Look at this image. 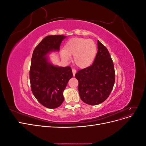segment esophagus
I'll return each instance as SVG.
<instances>
[{
  "mask_svg": "<svg viewBox=\"0 0 146 146\" xmlns=\"http://www.w3.org/2000/svg\"><path fill=\"white\" fill-rule=\"evenodd\" d=\"M72 73H73V76H74L75 74H76V70L75 69H72Z\"/></svg>",
  "mask_w": 146,
  "mask_h": 146,
  "instance_id": "obj_1",
  "label": "esophagus"
}]
</instances>
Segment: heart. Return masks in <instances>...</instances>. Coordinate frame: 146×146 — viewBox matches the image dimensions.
<instances>
[{
    "instance_id": "obj_1",
    "label": "heart",
    "mask_w": 146,
    "mask_h": 146,
    "mask_svg": "<svg viewBox=\"0 0 146 146\" xmlns=\"http://www.w3.org/2000/svg\"><path fill=\"white\" fill-rule=\"evenodd\" d=\"M96 54L97 46L93 40L83 38H73L65 44L61 55L66 61L70 60V55H74L73 61L75 64L80 68H85L93 63Z\"/></svg>"
}]
</instances>
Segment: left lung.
<instances>
[{"label": "left lung", "instance_id": "obj_1", "mask_svg": "<svg viewBox=\"0 0 146 146\" xmlns=\"http://www.w3.org/2000/svg\"><path fill=\"white\" fill-rule=\"evenodd\" d=\"M98 51L92 65L79 70L75 75L78 81V90L82 100L96 105L107 99L115 82L113 61L104 44L98 41Z\"/></svg>", "mask_w": 146, "mask_h": 146}]
</instances>
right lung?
I'll use <instances>...</instances> for the list:
<instances>
[{"instance_id": "obj_1", "label": "right lung", "mask_w": 146, "mask_h": 146, "mask_svg": "<svg viewBox=\"0 0 146 146\" xmlns=\"http://www.w3.org/2000/svg\"><path fill=\"white\" fill-rule=\"evenodd\" d=\"M63 35H50L35 48L30 69V82L35 98L48 108H56L64 101L63 92L73 76L70 66L58 67L48 61L46 55L59 50Z\"/></svg>"}]
</instances>
